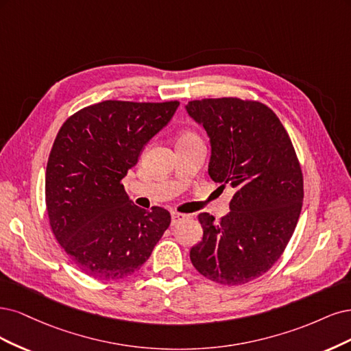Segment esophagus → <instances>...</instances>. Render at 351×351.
I'll use <instances>...</instances> for the list:
<instances>
[{
  "label": "esophagus",
  "instance_id": "34e87169",
  "mask_svg": "<svg viewBox=\"0 0 351 351\" xmlns=\"http://www.w3.org/2000/svg\"><path fill=\"white\" fill-rule=\"evenodd\" d=\"M188 217H189L188 214H182V213H178V211H172V224L175 226V224L180 223V221L185 220V219H188Z\"/></svg>",
  "mask_w": 351,
  "mask_h": 351
}]
</instances>
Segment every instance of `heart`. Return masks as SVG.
<instances>
[{
  "mask_svg": "<svg viewBox=\"0 0 351 351\" xmlns=\"http://www.w3.org/2000/svg\"><path fill=\"white\" fill-rule=\"evenodd\" d=\"M194 137H197L195 134H192V132H185V134L180 135L179 140H186V138H194Z\"/></svg>",
  "mask_w": 351,
  "mask_h": 351,
  "instance_id": "b5f03b06",
  "label": "heart"
}]
</instances>
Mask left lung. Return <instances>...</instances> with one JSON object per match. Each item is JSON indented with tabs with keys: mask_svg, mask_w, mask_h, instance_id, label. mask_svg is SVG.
Segmentation results:
<instances>
[{
	"mask_svg": "<svg viewBox=\"0 0 351 351\" xmlns=\"http://www.w3.org/2000/svg\"><path fill=\"white\" fill-rule=\"evenodd\" d=\"M186 110L210 137V178L234 189L228 216H198L204 233L192 246L191 263L219 285H245L278 261L296 229L303 175L295 147L277 115L258 100H191Z\"/></svg>",
	"mask_w": 351,
	"mask_h": 351,
	"instance_id": "1",
	"label": "left lung"
}]
</instances>
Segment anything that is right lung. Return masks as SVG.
Masks as SVG:
<instances>
[{
  "label": "right lung",
  "instance_id": "1",
  "mask_svg": "<svg viewBox=\"0 0 351 351\" xmlns=\"http://www.w3.org/2000/svg\"><path fill=\"white\" fill-rule=\"evenodd\" d=\"M178 106V100H105L75 112L56 134L45 201L55 239L84 274L97 280L134 274L171 224L167 210L132 204L122 179Z\"/></svg>",
  "mask_w": 351,
  "mask_h": 351
}]
</instances>
